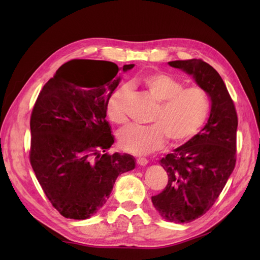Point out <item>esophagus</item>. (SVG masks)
Masks as SVG:
<instances>
[{"label":"esophagus","mask_w":260,"mask_h":260,"mask_svg":"<svg viewBox=\"0 0 260 260\" xmlns=\"http://www.w3.org/2000/svg\"><path fill=\"white\" fill-rule=\"evenodd\" d=\"M137 162H138V165H140V166H146V165L148 164V160L146 158H144V157H139V158L137 159Z\"/></svg>","instance_id":"obj_1"}]
</instances>
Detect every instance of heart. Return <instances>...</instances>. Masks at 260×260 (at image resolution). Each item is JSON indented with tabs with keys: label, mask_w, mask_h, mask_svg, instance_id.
Segmentation results:
<instances>
[{
	"label": "heart",
	"mask_w": 260,
	"mask_h": 260,
	"mask_svg": "<svg viewBox=\"0 0 260 260\" xmlns=\"http://www.w3.org/2000/svg\"><path fill=\"white\" fill-rule=\"evenodd\" d=\"M138 80L159 105L151 120L153 124H130L121 130L119 144L122 149L135 155H146L160 148L166 138L171 144H181L198 133L209 113L205 91L199 86L183 88L176 78L162 73H147ZM128 94L127 86L121 85L107 101V116L117 124L127 121L124 104Z\"/></svg>",
	"instance_id": "b5f03b06"
}]
</instances>
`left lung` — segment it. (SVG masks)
I'll return each instance as SVG.
<instances>
[{"mask_svg":"<svg viewBox=\"0 0 260 260\" xmlns=\"http://www.w3.org/2000/svg\"><path fill=\"white\" fill-rule=\"evenodd\" d=\"M168 64L191 76L211 102L205 127L160 159L168 184L152 196L161 218L191 222L214 205L234 169L238 116L222 78L206 61L193 58Z\"/></svg>","mask_w":260,"mask_h":260,"instance_id":"8db88e82","label":"left lung"}]
</instances>
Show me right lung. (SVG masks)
Segmentation results:
<instances>
[{"label": "right lung", "instance_id": "right-lung-1", "mask_svg": "<svg viewBox=\"0 0 260 260\" xmlns=\"http://www.w3.org/2000/svg\"><path fill=\"white\" fill-rule=\"evenodd\" d=\"M112 61L74 59L60 66L37 99L30 119V162L61 216L83 220L98 214L118 176L136 168L129 154L103 155L115 140L106 105L119 84Z\"/></svg>", "mask_w": 260, "mask_h": 260}]
</instances>
